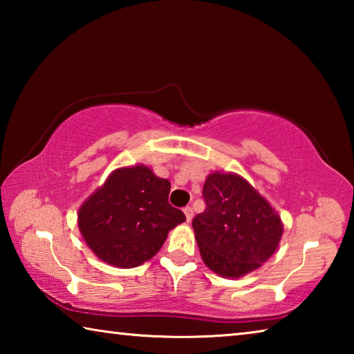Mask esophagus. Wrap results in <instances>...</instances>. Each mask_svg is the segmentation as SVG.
I'll return each mask as SVG.
<instances>
[{
  "instance_id": "34e87169",
  "label": "esophagus",
  "mask_w": 354,
  "mask_h": 354,
  "mask_svg": "<svg viewBox=\"0 0 354 354\" xmlns=\"http://www.w3.org/2000/svg\"><path fill=\"white\" fill-rule=\"evenodd\" d=\"M184 215H185V220H187V223H190L192 218H194V211H192V207H184Z\"/></svg>"
}]
</instances>
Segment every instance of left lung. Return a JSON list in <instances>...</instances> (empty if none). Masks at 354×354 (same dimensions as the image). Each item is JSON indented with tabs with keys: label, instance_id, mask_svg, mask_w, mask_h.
<instances>
[{
	"label": "left lung",
	"instance_id": "left-lung-1",
	"mask_svg": "<svg viewBox=\"0 0 354 354\" xmlns=\"http://www.w3.org/2000/svg\"><path fill=\"white\" fill-rule=\"evenodd\" d=\"M203 196L206 209L192 226L203 261L214 273L241 278L270 259L283 237V221L247 179L214 171Z\"/></svg>",
	"mask_w": 354,
	"mask_h": 354
}]
</instances>
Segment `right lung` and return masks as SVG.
Wrapping results in <instances>:
<instances>
[{
  "instance_id": "right-lung-1",
  "label": "right lung",
  "mask_w": 354,
  "mask_h": 354,
  "mask_svg": "<svg viewBox=\"0 0 354 354\" xmlns=\"http://www.w3.org/2000/svg\"><path fill=\"white\" fill-rule=\"evenodd\" d=\"M169 179L143 164L120 167L82 203L77 226L93 254L112 267L134 268L151 259L169 232L185 221L170 206Z\"/></svg>"
}]
</instances>
